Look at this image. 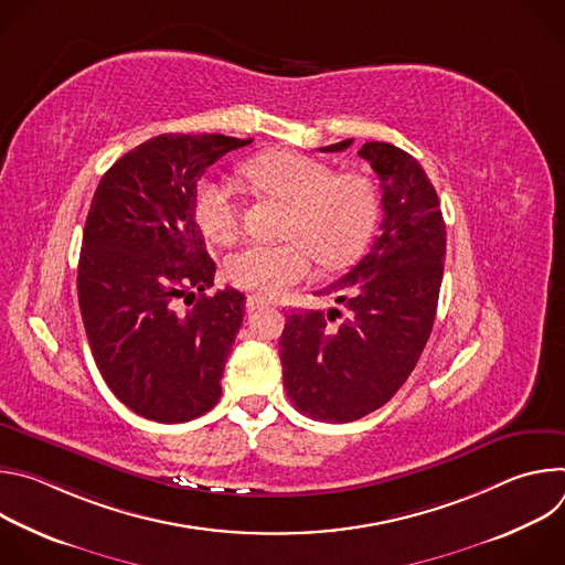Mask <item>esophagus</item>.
Listing matches in <instances>:
<instances>
[{
  "mask_svg": "<svg viewBox=\"0 0 565 565\" xmlns=\"http://www.w3.org/2000/svg\"><path fill=\"white\" fill-rule=\"evenodd\" d=\"M266 306H270V301H268V299H264V297L250 295V297L246 299V308H248V312H253V310H262V308H266Z\"/></svg>",
  "mask_w": 565,
  "mask_h": 565,
  "instance_id": "esophagus-1",
  "label": "esophagus"
}]
</instances>
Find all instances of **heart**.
<instances>
[{
  "mask_svg": "<svg viewBox=\"0 0 565 565\" xmlns=\"http://www.w3.org/2000/svg\"><path fill=\"white\" fill-rule=\"evenodd\" d=\"M264 192L290 203L279 244L250 241L227 257L230 281L273 297L306 279L315 259L324 266L351 262L369 241L377 218L373 185L360 174H333L331 166L295 151H268L246 166ZM194 218L214 244H230L238 232V207L230 188L212 177L196 183Z\"/></svg>",
  "mask_w": 565,
  "mask_h": 565,
  "instance_id": "heart-1",
  "label": "heart"
}]
</instances>
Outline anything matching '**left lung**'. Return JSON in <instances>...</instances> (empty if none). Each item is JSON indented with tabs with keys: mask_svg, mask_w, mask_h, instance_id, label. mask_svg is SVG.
Listing matches in <instances>:
<instances>
[{
	"mask_svg": "<svg viewBox=\"0 0 565 565\" xmlns=\"http://www.w3.org/2000/svg\"><path fill=\"white\" fill-rule=\"evenodd\" d=\"M358 153L382 185L380 236L351 273L319 290L343 310L292 312L279 340L292 407L324 423L358 420L407 382L431 335L445 268V221L418 160L377 140Z\"/></svg>",
	"mask_w": 565,
	"mask_h": 565,
	"instance_id": "1",
	"label": "left lung"
}]
</instances>
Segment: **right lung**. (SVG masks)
I'll return each instance as SVG.
<instances>
[{
    "instance_id": "1",
    "label": "right lung",
    "mask_w": 565,
    "mask_h": 565,
    "mask_svg": "<svg viewBox=\"0 0 565 565\" xmlns=\"http://www.w3.org/2000/svg\"><path fill=\"white\" fill-rule=\"evenodd\" d=\"M253 138L163 134L105 172L77 264V301L100 375L134 414L188 423L221 397L246 312L234 288L210 295L216 266L194 218L203 172Z\"/></svg>"
}]
</instances>
